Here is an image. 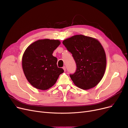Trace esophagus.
I'll return each instance as SVG.
<instances>
[{
	"instance_id": "1",
	"label": "esophagus",
	"mask_w": 128,
	"mask_h": 128,
	"mask_svg": "<svg viewBox=\"0 0 128 128\" xmlns=\"http://www.w3.org/2000/svg\"><path fill=\"white\" fill-rule=\"evenodd\" d=\"M62 69H64V71L65 72L66 71V66H63V68H62Z\"/></svg>"
}]
</instances>
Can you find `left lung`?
<instances>
[{"mask_svg": "<svg viewBox=\"0 0 128 128\" xmlns=\"http://www.w3.org/2000/svg\"><path fill=\"white\" fill-rule=\"evenodd\" d=\"M62 43L76 62V71L70 76L73 83L84 90L96 86L106 66V54L101 43L94 38L77 34L65 39Z\"/></svg>", "mask_w": 128, "mask_h": 128, "instance_id": "obj_1", "label": "left lung"}]
</instances>
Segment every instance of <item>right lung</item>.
<instances>
[{
	"label": "right lung",
	"mask_w": 128,
	"mask_h": 128,
	"mask_svg": "<svg viewBox=\"0 0 128 128\" xmlns=\"http://www.w3.org/2000/svg\"><path fill=\"white\" fill-rule=\"evenodd\" d=\"M59 40H37L27 48L22 57L25 76L33 87L46 90L53 86L64 71L58 68L52 52L60 44Z\"/></svg>",
	"instance_id": "add662e5"
}]
</instances>
